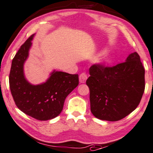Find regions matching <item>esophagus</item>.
Returning <instances> with one entry per match:
<instances>
[{
    "label": "esophagus",
    "mask_w": 153,
    "mask_h": 153,
    "mask_svg": "<svg viewBox=\"0 0 153 153\" xmlns=\"http://www.w3.org/2000/svg\"><path fill=\"white\" fill-rule=\"evenodd\" d=\"M87 74H86V73H82V74L79 75V82L80 83H84L86 80V79H87Z\"/></svg>",
    "instance_id": "esophagus-1"
}]
</instances>
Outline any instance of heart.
<instances>
[{"label": "heart", "mask_w": 153, "mask_h": 153, "mask_svg": "<svg viewBox=\"0 0 153 153\" xmlns=\"http://www.w3.org/2000/svg\"><path fill=\"white\" fill-rule=\"evenodd\" d=\"M114 60H115V56L113 55L106 53L102 56L100 62L103 65H109V64L113 62Z\"/></svg>", "instance_id": "b5f03b06"}]
</instances>
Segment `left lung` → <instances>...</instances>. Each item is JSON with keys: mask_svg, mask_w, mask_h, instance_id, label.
I'll use <instances>...</instances> for the list:
<instances>
[{"mask_svg": "<svg viewBox=\"0 0 153 153\" xmlns=\"http://www.w3.org/2000/svg\"><path fill=\"white\" fill-rule=\"evenodd\" d=\"M86 85L91 111L97 119L115 122L133 112L145 89V70L137 52L112 67L93 65Z\"/></svg>", "mask_w": 153, "mask_h": 153, "instance_id": "1", "label": "left lung"}]
</instances>
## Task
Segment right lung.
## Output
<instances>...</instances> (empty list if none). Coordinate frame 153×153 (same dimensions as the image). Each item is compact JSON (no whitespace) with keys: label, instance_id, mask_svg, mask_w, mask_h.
I'll return each instance as SVG.
<instances>
[{"label":"right lung","instance_id":"1","mask_svg":"<svg viewBox=\"0 0 153 153\" xmlns=\"http://www.w3.org/2000/svg\"><path fill=\"white\" fill-rule=\"evenodd\" d=\"M35 34L22 45L13 58L9 81L16 105L26 115L40 121L53 119L63 109L66 97L79 84L78 75L54 70L44 83L33 85L27 80L24 64Z\"/></svg>","mask_w":153,"mask_h":153}]
</instances>
